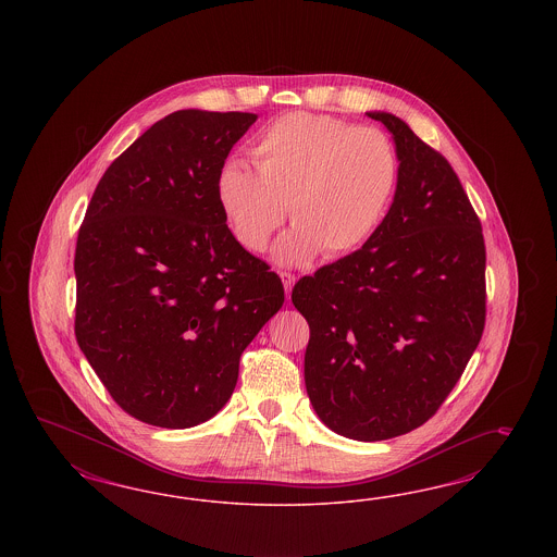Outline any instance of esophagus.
Segmentation results:
<instances>
[{
  "mask_svg": "<svg viewBox=\"0 0 557 557\" xmlns=\"http://www.w3.org/2000/svg\"><path fill=\"white\" fill-rule=\"evenodd\" d=\"M280 275H282L284 287H286V296L289 298V294H292V287H294V284H296V275H294V273H287V271H282Z\"/></svg>",
  "mask_w": 557,
  "mask_h": 557,
  "instance_id": "obj_1",
  "label": "esophagus"
}]
</instances>
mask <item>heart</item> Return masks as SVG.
Here are the masks:
<instances>
[{
	"label": "heart",
	"instance_id": "heart-1",
	"mask_svg": "<svg viewBox=\"0 0 557 557\" xmlns=\"http://www.w3.org/2000/svg\"><path fill=\"white\" fill-rule=\"evenodd\" d=\"M255 168L226 159L216 198L236 243L268 249L286 214L296 224L275 257L302 263L363 247L386 216L398 186V152L386 133L347 120L292 112L253 143Z\"/></svg>",
	"mask_w": 557,
	"mask_h": 557
}]
</instances>
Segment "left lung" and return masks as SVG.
Masks as SVG:
<instances>
[{"mask_svg": "<svg viewBox=\"0 0 557 557\" xmlns=\"http://www.w3.org/2000/svg\"><path fill=\"white\" fill-rule=\"evenodd\" d=\"M382 122L398 152L388 214L355 253L304 275L292 302L310 326L306 392L331 431L384 441L429 421L486 322L482 224L449 161L405 120Z\"/></svg>", "mask_w": 557, "mask_h": 557, "instance_id": "8db88e82", "label": "left lung"}]
</instances>
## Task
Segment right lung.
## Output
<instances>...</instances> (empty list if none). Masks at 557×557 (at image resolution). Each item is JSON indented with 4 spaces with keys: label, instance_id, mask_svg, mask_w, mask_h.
Returning <instances> with one entry per match:
<instances>
[{
    "label": "right lung",
    "instance_id": "obj_1",
    "mask_svg": "<svg viewBox=\"0 0 557 557\" xmlns=\"http://www.w3.org/2000/svg\"><path fill=\"white\" fill-rule=\"evenodd\" d=\"M257 114L180 110L106 169L75 247V337L114 403L187 429L228 403L238 361L284 304L245 251L216 175Z\"/></svg>",
    "mask_w": 557,
    "mask_h": 557
}]
</instances>
